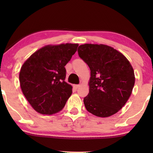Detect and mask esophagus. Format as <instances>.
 <instances>
[{"mask_svg":"<svg viewBox=\"0 0 153 153\" xmlns=\"http://www.w3.org/2000/svg\"><path fill=\"white\" fill-rule=\"evenodd\" d=\"M74 87H75V88H78L79 87H80V85H74Z\"/></svg>","mask_w":153,"mask_h":153,"instance_id":"esophagus-1","label":"esophagus"}]
</instances>
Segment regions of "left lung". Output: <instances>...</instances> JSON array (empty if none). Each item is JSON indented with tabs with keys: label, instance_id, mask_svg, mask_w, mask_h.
<instances>
[{
	"label": "left lung",
	"instance_id": "left-lung-1",
	"mask_svg": "<svg viewBox=\"0 0 153 153\" xmlns=\"http://www.w3.org/2000/svg\"><path fill=\"white\" fill-rule=\"evenodd\" d=\"M78 52L91 71L89 93L83 99L85 108L99 117L114 114L127 103L134 87L131 64L121 52L104 45L85 44Z\"/></svg>",
	"mask_w": 153,
	"mask_h": 153
}]
</instances>
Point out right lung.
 <instances>
[{
    "mask_svg": "<svg viewBox=\"0 0 153 153\" xmlns=\"http://www.w3.org/2000/svg\"><path fill=\"white\" fill-rule=\"evenodd\" d=\"M78 46V44L45 46L31 54L22 65L19 73L22 92L39 113H57L71 96L72 86L65 81V66Z\"/></svg>",
    "mask_w": 153,
    "mask_h": 153,
    "instance_id": "right-lung-1",
    "label": "right lung"
}]
</instances>
